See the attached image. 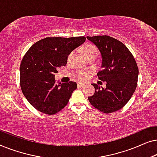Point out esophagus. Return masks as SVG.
<instances>
[{
	"instance_id": "esophagus-1",
	"label": "esophagus",
	"mask_w": 157,
	"mask_h": 157,
	"mask_svg": "<svg viewBox=\"0 0 157 157\" xmlns=\"http://www.w3.org/2000/svg\"><path fill=\"white\" fill-rule=\"evenodd\" d=\"M84 84H83V83H80V82H78L77 83V86H78V88H81V87H83V86H84Z\"/></svg>"
}]
</instances>
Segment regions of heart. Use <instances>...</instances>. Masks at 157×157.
I'll use <instances>...</instances> for the list:
<instances>
[{"instance_id": "heart-1", "label": "heart", "mask_w": 157, "mask_h": 157, "mask_svg": "<svg viewBox=\"0 0 157 157\" xmlns=\"http://www.w3.org/2000/svg\"><path fill=\"white\" fill-rule=\"evenodd\" d=\"M83 53L86 57L91 56H97L98 55V49L93 44H87L83 47ZM74 55V51H71L68 53L67 56V61L69 62L72 59ZM93 74V71L91 69H80L78 70L75 73L74 76L78 80L81 81H86L91 75Z\"/></svg>"}]
</instances>
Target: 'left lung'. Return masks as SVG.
<instances>
[{
	"mask_svg": "<svg viewBox=\"0 0 157 157\" xmlns=\"http://www.w3.org/2000/svg\"><path fill=\"white\" fill-rule=\"evenodd\" d=\"M86 38L101 53V69L97 76L106 82V89L92 83L95 93L88 98L90 104L101 112H115L127 104L136 89L139 75L136 62L127 47L114 38L106 35Z\"/></svg>",
	"mask_w": 157,
	"mask_h": 157,
	"instance_id": "left-lung-1",
	"label": "left lung"
}]
</instances>
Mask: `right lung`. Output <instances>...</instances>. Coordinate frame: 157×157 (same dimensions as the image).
Returning a JSON list of instances; mask_svg holds the SVG:
<instances>
[{
    "instance_id": "obj_1",
    "label": "right lung",
    "mask_w": 157,
    "mask_h": 157,
    "mask_svg": "<svg viewBox=\"0 0 157 157\" xmlns=\"http://www.w3.org/2000/svg\"><path fill=\"white\" fill-rule=\"evenodd\" d=\"M85 40L84 36L46 37L25 53L20 66V85L23 95L36 110L53 115L67 105L77 84L74 81L57 84L55 74L66 65L68 53Z\"/></svg>"
}]
</instances>
